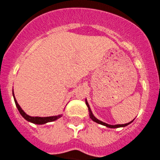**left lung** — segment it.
<instances>
[{
  "mask_svg": "<svg viewBox=\"0 0 160 160\" xmlns=\"http://www.w3.org/2000/svg\"><path fill=\"white\" fill-rule=\"evenodd\" d=\"M86 104H87V106H88V111H89V116H90V118H91L92 120H93L94 122H97V123H99V124L104 125V126H106V127H108V128H116L125 127V126H127V125L130 124L131 122H133V121H131V122H128V123H124V124H116V125H111V124H108V123H106V122H102V121H100V120H98V118H96L94 117V115L92 114V111H91V108H90V107H89V104H88V102H87V99H86Z\"/></svg>",
  "mask_w": 160,
  "mask_h": 160,
  "instance_id": "1",
  "label": "left lung"
}]
</instances>
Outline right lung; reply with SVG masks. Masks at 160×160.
I'll use <instances>...</instances> for the list:
<instances>
[{
    "instance_id": "obj_1",
    "label": "right lung",
    "mask_w": 160,
    "mask_h": 160,
    "mask_svg": "<svg viewBox=\"0 0 160 160\" xmlns=\"http://www.w3.org/2000/svg\"><path fill=\"white\" fill-rule=\"evenodd\" d=\"M13 98H14L15 103H16V106H17V109L20 112L21 115L22 117L24 118L25 119L27 120L28 122H32V123H35V124H44V123H47V122H52V121H55V120L58 119L59 118L62 117V114L58 115V116H51V117H32V116H29L27 115L26 112L22 109V108L20 107V105L18 104L17 99L14 96V92H13Z\"/></svg>"
}]
</instances>
